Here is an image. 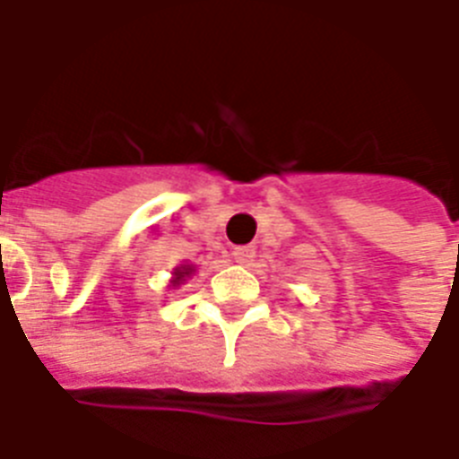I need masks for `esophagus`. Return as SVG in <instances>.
I'll list each match as a JSON object with an SVG mask.
<instances>
[{
	"instance_id": "1",
	"label": "esophagus",
	"mask_w": 459,
	"mask_h": 459,
	"mask_svg": "<svg viewBox=\"0 0 459 459\" xmlns=\"http://www.w3.org/2000/svg\"><path fill=\"white\" fill-rule=\"evenodd\" d=\"M232 256L237 264H244V266H249L251 261L256 258V251L251 249V247H237V249L232 251Z\"/></svg>"
}]
</instances>
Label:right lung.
<instances>
[{
  "instance_id": "1",
  "label": "right lung",
  "mask_w": 459,
  "mask_h": 459,
  "mask_svg": "<svg viewBox=\"0 0 459 459\" xmlns=\"http://www.w3.org/2000/svg\"><path fill=\"white\" fill-rule=\"evenodd\" d=\"M193 271H195V268L188 266V264L174 268V281H171V285H181V281H186L188 275H193Z\"/></svg>"
}]
</instances>
